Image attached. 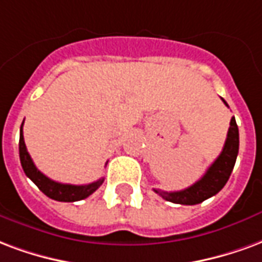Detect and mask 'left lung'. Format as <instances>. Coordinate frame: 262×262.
<instances>
[{
    "mask_svg": "<svg viewBox=\"0 0 262 262\" xmlns=\"http://www.w3.org/2000/svg\"><path fill=\"white\" fill-rule=\"evenodd\" d=\"M223 100V99H222ZM223 103L228 106V103L223 100ZM238 154V128L234 117L230 120V127L228 131V138L225 141L222 152L217 156L216 160L212 163L205 174L201 179L195 181L192 186L184 188L181 191H160L154 190L158 192L166 201L181 204V205H195L200 202L205 201L212 195H215L222 190L225 184L228 183L230 173H232L236 158Z\"/></svg>",
    "mask_w": 262,
    "mask_h": 262,
    "instance_id": "obj_1",
    "label": "left lung"
}]
</instances>
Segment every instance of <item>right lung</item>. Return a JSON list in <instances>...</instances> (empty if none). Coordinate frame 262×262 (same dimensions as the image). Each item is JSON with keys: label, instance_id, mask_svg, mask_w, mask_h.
Segmentation results:
<instances>
[{"label": "right lung", "instance_id": "right-lung-1", "mask_svg": "<svg viewBox=\"0 0 262 262\" xmlns=\"http://www.w3.org/2000/svg\"><path fill=\"white\" fill-rule=\"evenodd\" d=\"M22 127H24V123L20 125V135H19V158H20V165H22L25 174L28 176L30 180L39 187L40 191L45 192L49 198L61 202L81 201V200H85L91 194H93L99 187L102 186L104 179H99L97 181H93L91 184H85V186H74V184L57 183V181L51 180L47 176L43 174L34 166L33 160H32L29 152L26 149Z\"/></svg>", "mask_w": 262, "mask_h": 262}]
</instances>
